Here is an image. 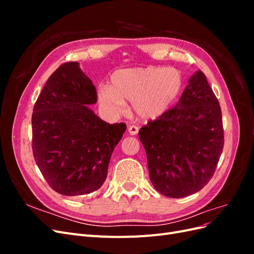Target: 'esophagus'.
I'll use <instances>...</instances> for the list:
<instances>
[{"label": "esophagus", "instance_id": "esophagus-1", "mask_svg": "<svg viewBox=\"0 0 254 254\" xmlns=\"http://www.w3.org/2000/svg\"><path fill=\"white\" fill-rule=\"evenodd\" d=\"M128 131H129V133L131 134V135H135L137 132H139V127L135 126V125L129 126V128H128Z\"/></svg>", "mask_w": 254, "mask_h": 254}]
</instances>
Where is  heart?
Masks as SVG:
<instances>
[{
	"instance_id": "1",
	"label": "heart",
	"mask_w": 254,
	"mask_h": 254,
	"mask_svg": "<svg viewBox=\"0 0 254 254\" xmlns=\"http://www.w3.org/2000/svg\"><path fill=\"white\" fill-rule=\"evenodd\" d=\"M183 88V76L175 67L146 66L114 72L110 86L98 89V102L110 114L126 110L125 101L132 102L137 118L150 121L163 115Z\"/></svg>"
}]
</instances>
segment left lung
<instances>
[{"label": "left lung", "instance_id": "left-lung-1", "mask_svg": "<svg viewBox=\"0 0 254 254\" xmlns=\"http://www.w3.org/2000/svg\"><path fill=\"white\" fill-rule=\"evenodd\" d=\"M139 137L159 193L182 198L205 187L225 142L219 102L205 75L191 76L178 104L142 127Z\"/></svg>", "mask_w": 254, "mask_h": 254}]
</instances>
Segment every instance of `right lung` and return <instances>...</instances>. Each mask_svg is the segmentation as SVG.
Listing matches in <instances>:
<instances>
[{
	"mask_svg": "<svg viewBox=\"0 0 254 254\" xmlns=\"http://www.w3.org/2000/svg\"><path fill=\"white\" fill-rule=\"evenodd\" d=\"M96 88L78 63H65L45 83L32 117L33 153L49 186L65 196L90 194L108 174L126 124H108L89 108Z\"/></svg>",
	"mask_w": 254,
	"mask_h": 254,
	"instance_id": "obj_1",
	"label": "right lung"
}]
</instances>
